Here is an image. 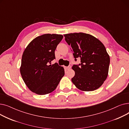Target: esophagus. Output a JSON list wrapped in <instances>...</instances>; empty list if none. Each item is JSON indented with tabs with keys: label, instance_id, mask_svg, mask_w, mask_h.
Instances as JSON below:
<instances>
[{
	"label": "esophagus",
	"instance_id": "34e87169",
	"mask_svg": "<svg viewBox=\"0 0 129 129\" xmlns=\"http://www.w3.org/2000/svg\"><path fill=\"white\" fill-rule=\"evenodd\" d=\"M65 69L66 70H70V69H71V66H67V67H65Z\"/></svg>",
	"mask_w": 129,
	"mask_h": 129
}]
</instances>
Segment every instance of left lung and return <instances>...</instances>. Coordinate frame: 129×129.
<instances>
[{
    "label": "left lung",
    "instance_id": "8db88e82",
    "mask_svg": "<svg viewBox=\"0 0 129 129\" xmlns=\"http://www.w3.org/2000/svg\"><path fill=\"white\" fill-rule=\"evenodd\" d=\"M70 46L74 58L80 59V64L73 65L75 76L73 83L80 90H96L107 79L110 64V57L106 47L99 40L82 32L64 35Z\"/></svg>",
    "mask_w": 129,
    "mask_h": 129
}]
</instances>
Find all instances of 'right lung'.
I'll list each match as a JSON object with an SVG mask.
<instances>
[{
  "label": "right lung",
  "mask_w": 129,
  "mask_h": 129,
  "mask_svg": "<svg viewBox=\"0 0 129 129\" xmlns=\"http://www.w3.org/2000/svg\"><path fill=\"white\" fill-rule=\"evenodd\" d=\"M63 36L45 34L34 39L25 49L20 71L24 83L33 92L48 94L56 89L65 74L64 67L51 62Z\"/></svg>",
  "instance_id": "obj_1"
}]
</instances>
